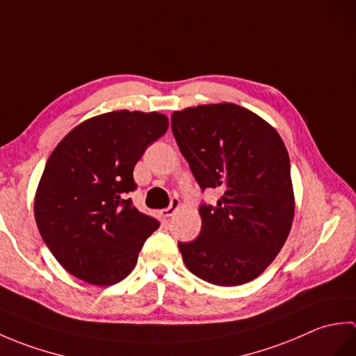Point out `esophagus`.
Instances as JSON below:
<instances>
[{
    "mask_svg": "<svg viewBox=\"0 0 356 356\" xmlns=\"http://www.w3.org/2000/svg\"><path fill=\"white\" fill-rule=\"evenodd\" d=\"M179 207H180V202H179V199L172 197V199H171V203H170V207L161 211L162 217H171V216H172L174 213H176V211L179 209Z\"/></svg>",
    "mask_w": 356,
    "mask_h": 356,
    "instance_id": "esophagus-1",
    "label": "esophagus"
}]
</instances>
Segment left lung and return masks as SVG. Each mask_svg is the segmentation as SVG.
I'll return each instance as SVG.
<instances>
[{
    "instance_id": "8db88e82",
    "label": "left lung",
    "mask_w": 356,
    "mask_h": 356,
    "mask_svg": "<svg viewBox=\"0 0 356 356\" xmlns=\"http://www.w3.org/2000/svg\"><path fill=\"white\" fill-rule=\"evenodd\" d=\"M171 128L202 191H222L216 207L200 205L199 237L179 243L186 268L217 286L251 282L275 259L293 220L282 138L255 113L229 102L174 111Z\"/></svg>"
}]
</instances>
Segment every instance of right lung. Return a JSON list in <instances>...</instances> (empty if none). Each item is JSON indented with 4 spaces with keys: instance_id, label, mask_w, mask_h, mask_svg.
I'll return each mask as SVG.
<instances>
[{
    "instance_id": "obj_1",
    "label": "right lung",
    "mask_w": 356,
    "mask_h": 356,
    "mask_svg": "<svg viewBox=\"0 0 356 356\" xmlns=\"http://www.w3.org/2000/svg\"><path fill=\"white\" fill-rule=\"evenodd\" d=\"M168 130L151 111H110L74 127L53 149L35 195L44 243L72 275L111 286L130 274L156 218L133 205L134 165Z\"/></svg>"
}]
</instances>
